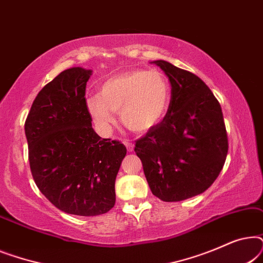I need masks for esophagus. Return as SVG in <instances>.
<instances>
[{"label": "esophagus", "mask_w": 263, "mask_h": 263, "mask_svg": "<svg viewBox=\"0 0 263 263\" xmlns=\"http://www.w3.org/2000/svg\"><path fill=\"white\" fill-rule=\"evenodd\" d=\"M123 143H124V146L127 147L128 152H133V151H134V143L129 141V140H123Z\"/></svg>", "instance_id": "esophagus-1"}]
</instances>
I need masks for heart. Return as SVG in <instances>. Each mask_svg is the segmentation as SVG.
Segmentation results:
<instances>
[{
  "mask_svg": "<svg viewBox=\"0 0 263 263\" xmlns=\"http://www.w3.org/2000/svg\"><path fill=\"white\" fill-rule=\"evenodd\" d=\"M170 100V84L160 71L130 70L106 79L100 84L98 95L88 96L85 103L102 133L110 132L114 112H120L128 129L143 133L163 121Z\"/></svg>",
  "mask_w": 263,
  "mask_h": 263,
  "instance_id": "heart-1",
  "label": "heart"
}]
</instances>
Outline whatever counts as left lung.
Returning a JSON list of instances; mask_svg holds the SVG:
<instances>
[{
	"instance_id": "left-lung-1",
	"label": "left lung",
	"mask_w": 263,
	"mask_h": 263,
	"mask_svg": "<svg viewBox=\"0 0 263 263\" xmlns=\"http://www.w3.org/2000/svg\"><path fill=\"white\" fill-rule=\"evenodd\" d=\"M151 63L168 78L170 106L135 152L153 195L177 202L213 184L228 156V134L220 104L199 77L163 60Z\"/></svg>"
}]
</instances>
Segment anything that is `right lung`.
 I'll return each instance as SVG.
<instances>
[{"label": "right lung", "instance_id": "add662e5", "mask_svg": "<svg viewBox=\"0 0 263 263\" xmlns=\"http://www.w3.org/2000/svg\"><path fill=\"white\" fill-rule=\"evenodd\" d=\"M91 69L63 70L35 97L25 122L35 184L53 206L93 217L115 206V181L127 154L123 143L102 139L86 109Z\"/></svg>", "mask_w": 263, "mask_h": 263}]
</instances>
